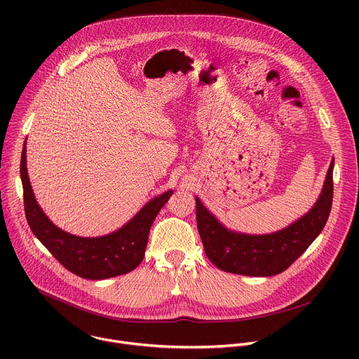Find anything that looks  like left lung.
I'll list each match as a JSON object with an SVG mask.
<instances>
[{"label":"left lung","instance_id":"obj_1","mask_svg":"<svg viewBox=\"0 0 359 359\" xmlns=\"http://www.w3.org/2000/svg\"><path fill=\"white\" fill-rule=\"evenodd\" d=\"M331 162L323 193L316 206L290 227L266 236H247L224 229L196 197L200 238L209 260L223 271L269 277L287 270L323 231L332 206Z\"/></svg>","mask_w":359,"mask_h":359}]
</instances>
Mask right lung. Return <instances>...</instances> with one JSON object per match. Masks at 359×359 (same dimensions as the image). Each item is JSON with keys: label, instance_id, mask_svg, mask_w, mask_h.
<instances>
[{"label": "right lung", "instance_id": "right-lung-1", "mask_svg": "<svg viewBox=\"0 0 359 359\" xmlns=\"http://www.w3.org/2000/svg\"><path fill=\"white\" fill-rule=\"evenodd\" d=\"M27 147L21 155L24 210L35 237L71 273L88 280H105L135 270L144 257L151 223L170 198L172 190L150 200L122 229L104 236L85 238L62 231L49 222L34 197L27 173Z\"/></svg>", "mask_w": 359, "mask_h": 359}]
</instances>
